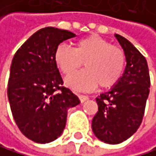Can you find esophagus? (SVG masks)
<instances>
[{
	"mask_svg": "<svg viewBox=\"0 0 156 156\" xmlns=\"http://www.w3.org/2000/svg\"><path fill=\"white\" fill-rule=\"evenodd\" d=\"M79 98H80V100L81 103H83L86 100H88V96H86V95H81V94H80L79 95Z\"/></svg>",
	"mask_w": 156,
	"mask_h": 156,
	"instance_id": "esophagus-1",
	"label": "esophagus"
}]
</instances>
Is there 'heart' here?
Returning <instances> with one entry per match:
<instances>
[{"instance_id":"1","label":"heart","mask_w":156,"mask_h":156,"mask_svg":"<svg viewBox=\"0 0 156 156\" xmlns=\"http://www.w3.org/2000/svg\"><path fill=\"white\" fill-rule=\"evenodd\" d=\"M54 60L65 75H71L84 62L85 70L68 76L65 80L75 90H92L98 84L102 88L115 85L125 66L123 50L97 35L77 41L74 49L59 44L54 52Z\"/></svg>"}]
</instances>
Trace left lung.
Instances as JSON below:
<instances>
[{
	"mask_svg": "<svg viewBox=\"0 0 156 156\" xmlns=\"http://www.w3.org/2000/svg\"><path fill=\"white\" fill-rule=\"evenodd\" d=\"M115 37L123 49L126 66L119 81L96 98L98 112L92 119L94 135L110 145L120 144L138 130L151 86L146 58L125 37Z\"/></svg>",
	"mask_w": 156,
	"mask_h": 156,
	"instance_id": "left-lung-1",
	"label": "left lung"
}]
</instances>
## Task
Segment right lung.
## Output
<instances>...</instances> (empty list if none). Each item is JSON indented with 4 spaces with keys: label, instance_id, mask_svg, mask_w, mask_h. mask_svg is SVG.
Returning <instances> with one entry per match:
<instances>
[{
    "label": "right lung",
    "instance_id": "obj_1",
    "mask_svg": "<svg viewBox=\"0 0 156 156\" xmlns=\"http://www.w3.org/2000/svg\"><path fill=\"white\" fill-rule=\"evenodd\" d=\"M74 33L45 27L16 51L10 66L7 97L20 131L39 144L56 140L65 129L68 111L79 97L65 86L54 60L56 47Z\"/></svg>",
    "mask_w": 156,
    "mask_h": 156
}]
</instances>
